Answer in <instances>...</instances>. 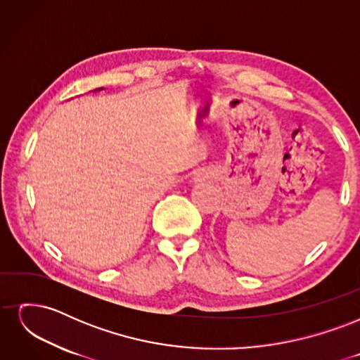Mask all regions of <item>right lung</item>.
Masks as SVG:
<instances>
[{"instance_id": "add662e5", "label": "right lung", "mask_w": 360, "mask_h": 360, "mask_svg": "<svg viewBox=\"0 0 360 360\" xmlns=\"http://www.w3.org/2000/svg\"><path fill=\"white\" fill-rule=\"evenodd\" d=\"M103 89H102V86H101V89H96V90H93V93H96V91H102Z\"/></svg>"}]
</instances>
